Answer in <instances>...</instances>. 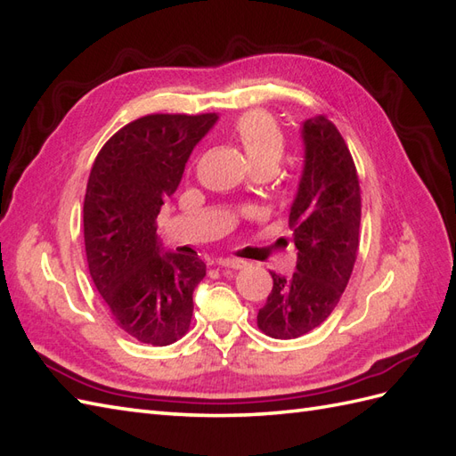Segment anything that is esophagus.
I'll return each instance as SVG.
<instances>
[{"label": "esophagus", "instance_id": "1", "mask_svg": "<svg viewBox=\"0 0 456 456\" xmlns=\"http://www.w3.org/2000/svg\"><path fill=\"white\" fill-rule=\"evenodd\" d=\"M216 265L218 266H226V269H243V266H246V261H241V259H218L216 261Z\"/></svg>", "mask_w": 456, "mask_h": 456}]
</instances>
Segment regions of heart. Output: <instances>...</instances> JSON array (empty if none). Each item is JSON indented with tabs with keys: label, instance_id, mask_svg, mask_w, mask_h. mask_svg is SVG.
Here are the masks:
<instances>
[{
	"label": "heart",
	"instance_id": "obj_1",
	"mask_svg": "<svg viewBox=\"0 0 456 456\" xmlns=\"http://www.w3.org/2000/svg\"><path fill=\"white\" fill-rule=\"evenodd\" d=\"M234 137L246 152L253 168H273L281 162L286 139L279 124L261 110L241 114L234 121Z\"/></svg>",
	"mask_w": 456,
	"mask_h": 456
}]
</instances>
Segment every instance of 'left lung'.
<instances>
[{
    "label": "left lung",
    "mask_w": 456,
    "mask_h": 456,
    "mask_svg": "<svg viewBox=\"0 0 456 456\" xmlns=\"http://www.w3.org/2000/svg\"><path fill=\"white\" fill-rule=\"evenodd\" d=\"M305 166L288 216L296 273H271L273 290L257 314L266 337L290 340L325 323L346 288L360 248L362 197L352 154L330 119L304 124Z\"/></svg>",
    "instance_id": "left-lung-1"
}]
</instances>
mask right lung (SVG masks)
Returning a JSON list of instances; mask_svg holds the SVG:
<instances>
[{
	"label": "right lung",
	"mask_w": 456,
	"mask_h": 456,
	"mask_svg": "<svg viewBox=\"0 0 456 456\" xmlns=\"http://www.w3.org/2000/svg\"><path fill=\"white\" fill-rule=\"evenodd\" d=\"M215 121V114L133 119L104 142L88 175V273L116 325L142 344L168 346L191 325L193 290L207 265L197 253H162L157 216Z\"/></svg>",
	"instance_id": "1"
}]
</instances>
